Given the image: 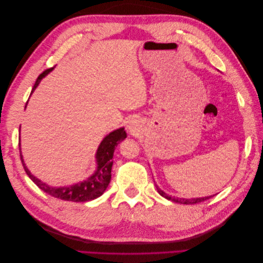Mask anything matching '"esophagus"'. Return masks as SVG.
Listing matches in <instances>:
<instances>
[{
    "mask_svg": "<svg viewBox=\"0 0 263 263\" xmlns=\"http://www.w3.org/2000/svg\"><path fill=\"white\" fill-rule=\"evenodd\" d=\"M128 128H129V130H130L132 133H135V132H136V126H135L134 124H130V125L128 126Z\"/></svg>",
    "mask_w": 263,
    "mask_h": 263,
    "instance_id": "34e87169",
    "label": "esophagus"
}]
</instances>
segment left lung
Returning <instances> with one entry per match:
<instances>
[{"label":"left lung","instance_id":"obj_1","mask_svg":"<svg viewBox=\"0 0 263 263\" xmlns=\"http://www.w3.org/2000/svg\"><path fill=\"white\" fill-rule=\"evenodd\" d=\"M157 190L159 194H160L161 196H163L164 198H166V200H170L172 202H176V203H180V204H197V203H201V202H204L206 200H209V198H211L212 196H206V197H197V198H178V197H172L168 194H165L163 191H161L160 189H159L157 185H156Z\"/></svg>","mask_w":263,"mask_h":263}]
</instances>
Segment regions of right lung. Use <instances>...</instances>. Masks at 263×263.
<instances>
[{
    "label": "right lung",
    "instance_id": "right-lung-1",
    "mask_svg": "<svg viewBox=\"0 0 263 263\" xmlns=\"http://www.w3.org/2000/svg\"><path fill=\"white\" fill-rule=\"evenodd\" d=\"M53 68H49L45 70L43 73L39 74L37 78V80L34 84L33 90H31V93L35 91L37 85L39 82L42 81V79L48 74L50 71ZM30 93V94H31ZM126 138V132L124 128H119L114 132L110 133L109 135L103 139L101 142V145L98 149L97 153V161H98V169L95 171L92 177L89 179H86L83 182L78 183V184L74 185H69L66 187H52L45 184L44 182L41 180H38L35 178L33 174H31L28 169L26 168L25 163L23 161V157L21 154V148H20V156H21V160L23 163L24 169H25V172L27 173V176L31 179L35 184L43 190L45 193H47L50 196H53L55 198H59V200L63 201H71V202H87V201H92L94 198H98L101 196L106 187L109 184L110 178H112V174H110V171H112V165H113V155H114V150L115 147L118 145L119 141H122Z\"/></svg>",
    "mask_w": 263,
    "mask_h": 263
}]
</instances>
